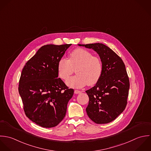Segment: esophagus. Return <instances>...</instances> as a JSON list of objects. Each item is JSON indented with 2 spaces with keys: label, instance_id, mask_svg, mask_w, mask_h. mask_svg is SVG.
<instances>
[{
  "label": "esophagus",
  "instance_id": "obj_1",
  "mask_svg": "<svg viewBox=\"0 0 151 151\" xmlns=\"http://www.w3.org/2000/svg\"><path fill=\"white\" fill-rule=\"evenodd\" d=\"M74 93L75 94H79V93H81L82 91H78V90H75V91H74Z\"/></svg>",
  "mask_w": 151,
  "mask_h": 151
}]
</instances>
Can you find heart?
Wrapping results in <instances>:
<instances>
[{
  "mask_svg": "<svg viewBox=\"0 0 151 151\" xmlns=\"http://www.w3.org/2000/svg\"><path fill=\"white\" fill-rule=\"evenodd\" d=\"M76 68L77 75L66 81L68 86L75 89L82 88L87 84L95 85L100 78L103 69L101 60L82 48L73 50L69 59L62 58L58 62V73L63 79H67Z\"/></svg>",
  "mask_w": 151,
  "mask_h": 151,
  "instance_id": "1",
  "label": "heart"
}]
</instances>
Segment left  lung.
<instances>
[{"mask_svg":"<svg viewBox=\"0 0 151 151\" xmlns=\"http://www.w3.org/2000/svg\"><path fill=\"white\" fill-rule=\"evenodd\" d=\"M92 49L102 63V73L95 86L86 91L89 101L86 111L96 124L114 120L125 110L129 89L125 66L120 57L101 43L78 44Z\"/></svg>","mask_w":151,"mask_h":151,"instance_id":"obj_1","label":"left lung"}]
</instances>
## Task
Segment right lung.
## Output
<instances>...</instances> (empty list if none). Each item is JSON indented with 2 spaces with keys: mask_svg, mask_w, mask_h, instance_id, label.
Returning <instances> with one entry per match:
<instances>
[{
  "mask_svg": "<svg viewBox=\"0 0 151 151\" xmlns=\"http://www.w3.org/2000/svg\"><path fill=\"white\" fill-rule=\"evenodd\" d=\"M72 44L41 47L23 69L19 94L26 116L44 128L57 126L65 116L74 91L58 78V62Z\"/></svg>",
  "mask_w": 151,
  "mask_h": 151,
  "instance_id": "right-lung-1",
  "label": "right lung"
}]
</instances>
